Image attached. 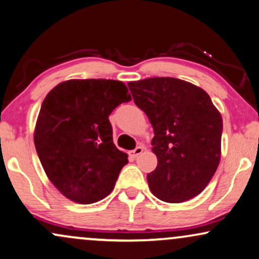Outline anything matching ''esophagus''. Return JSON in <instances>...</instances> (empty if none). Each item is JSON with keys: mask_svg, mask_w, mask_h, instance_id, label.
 Here are the masks:
<instances>
[{"mask_svg": "<svg viewBox=\"0 0 259 259\" xmlns=\"http://www.w3.org/2000/svg\"><path fill=\"white\" fill-rule=\"evenodd\" d=\"M143 151H144V148H143V146H137L133 151H131V156H133V157H138Z\"/></svg>", "mask_w": 259, "mask_h": 259, "instance_id": "esophagus-1", "label": "esophagus"}]
</instances>
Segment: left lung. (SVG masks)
Segmentation results:
<instances>
[{
	"label": "left lung",
	"mask_w": 259,
	"mask_h": 259,
	"mask_svg": "<svg viewBox=\"0 0 259 259\" xmlns=\"http://www.w3.org/2000/svg\"><path fill=\"white\" fill-rule=\"evenodd\" d=\"M128 88L154 128L157 167L148 174L152 194L167 203L192 199L219 167L221 114L203 89L181 79L148 78Z\"/></svg>",
	"instance_id": "1"
}]
</instances>
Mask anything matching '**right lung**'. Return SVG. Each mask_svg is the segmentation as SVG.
<instances>
[{"mask_svg":"<svg viewBox=\"0 0 259 259\" xmlns=\"http://www.w3.org/2000/svg\"><path fill=\"white\" fill-rule=\"evenodd\" d=\"M131 100L127 86L110 79H71L44 98L34 146L47 177L72 202L96 203L114 190L128 159L114 144L109 115Z\"/></svg>","mask_w":259,"mask_h":259,"instance_id":"1","label":"right lung"}]
</instances>
